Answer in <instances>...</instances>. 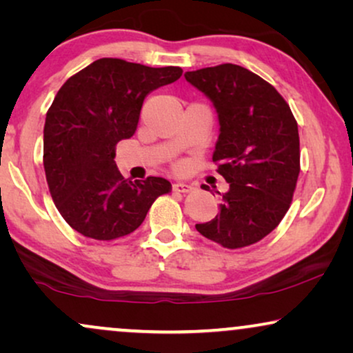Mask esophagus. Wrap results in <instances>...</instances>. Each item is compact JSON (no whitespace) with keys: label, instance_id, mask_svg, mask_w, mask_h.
<instances>
[{"label":"esophagus","instance_id":"esophagus-1","mask_svg":"<svg viewBox=\"0 0 353 353\" xmlns=\"http://www.w3.org/2000/svg\"><path fill=\"white\" fill-rule=\"evenodd\" d=\"M173 190L178 192H188L192 190V185L188 181H176V183H173Z\"/></svg>","mask_w":353,"mask_h":353}]
</instances>
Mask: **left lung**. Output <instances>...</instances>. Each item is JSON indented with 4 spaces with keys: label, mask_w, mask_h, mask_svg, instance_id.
<instances>
[{
    "label": "left lung",
    "mask_w": 353,
    "mask_h": 353,
    "mask_svg": "<svg viewBox=\"0 0 353 353\" xmlns=\"http://www.w3.org/2000/svg\"><path fill=\"white\" fill-rule=\"evenodd\" d=\"M185 79L214 104L220 128L212 159L230 183L215 219L196 230L223 248H245L272 233L291 204L301 172L297 122L283 96L241 65Z\"/></svg>",
    "instance_id": "obj_1"
}]
</instances>
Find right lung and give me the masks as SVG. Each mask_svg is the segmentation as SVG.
<instances>
[{
	"mask_svg": "<svg viewBox=\"0 0 353 353\" xmlns=\"http://www.w3.org/2000/svg\"><path fill=\"white\" fill-rule=\"evenodd\" d=\"M180 67H148L103 57L70 77L46 114L43 165L52 201L86 238L133 233L170 181H130L115 165V144L133 137L143 101L180 79Z\"/></svg>",
	"mask_w": 353,
	"mask_h": 353,
	"instance_id": "1",
	"label": "right lung"
}]
</instances>
